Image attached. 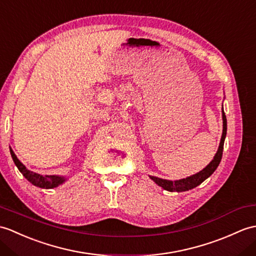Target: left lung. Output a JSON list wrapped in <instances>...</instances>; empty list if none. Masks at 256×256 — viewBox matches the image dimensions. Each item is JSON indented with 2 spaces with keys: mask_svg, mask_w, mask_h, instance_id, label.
Instances as JSON below:
<instances>
[{
  "mask_svg": "<svg viewBox=\"0 0 256 256\" xmlns=\"http://www.w3.org/2000/svg\"><path fill=\"white\" fill-rule=\"evenodd\" d=\"M222 120H224V130H222V136L220 140V144H219V148L217 150V154L212 160V162L207 166L205 169L200 171L198 174H196L194 176H191L186 178V179H182L179 181H169V180H164V179H159V178L156 176H150V179L155 181L159 186H162V188L167 190L169 192H184V191H188V190H192L196 188L202 182H204L207 178L210 176L214 171L217 169L219 166V162H220L222 157V150H224V142L226 138V134H227V118H226V114L222 110Z\"/></svg>",
  "mask_w": 256,
  "mask_h": 256,
  "instance_id": "obj_1",
  "label": "left lung"
}]
</instances>
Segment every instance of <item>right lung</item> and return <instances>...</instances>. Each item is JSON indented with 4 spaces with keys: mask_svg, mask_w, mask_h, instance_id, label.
Instances as JSON below:
<instances>
[{
    "mask_svg": "<svg viewBox=\"0 0 256 256\" xmlns=\"http://www.w3.org/2000/svg\"><path fill=\"white\" fill-rule=\"evenodd\" d=\"M10 155L12 158H13L14 162L16 164V167L18 168V170L22 172V176L26 178V179L32 183L34 186H39V188H53L58 186V184H61L64 182V178L62 176H40L38 174H34V172L30 171V170H27L25 166H24L18 158L15 156L14 152L10 150Z\"/></svg>",
    "mask_w": 256,
    "mask_h": 256,
    "instance_id": "1",
    "label": "right lung"
}]
</instances>
